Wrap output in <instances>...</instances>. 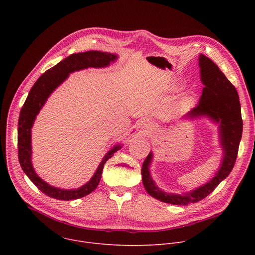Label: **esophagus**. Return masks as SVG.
<instances>
[{"instance_id":"obj_1","label":"esophagus","mask_w":255,"mask_h":255,"mask_svg":"<svg viewBox=\"0 0 255 255\" xmlns=\"http://www.w3.org/2000/svg\"><path fill=\"white\" fill-rule=\"evenodd\" d=\"M142 128L144 130V134H148L154 129V125L152 123H145V124H143Z\"/></svg>"}]
</instances>
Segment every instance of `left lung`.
Masks as SVG:
<instances>
[{"label":"left lung","instance_id":"obj_1","mask_svg":"<svg viewBox=\"0 0 255 255\" xmlns=\"http://www.w3.org/2000/svg\"><path fill=\"white\" fill-rule=\"evenodd\" d=\"M199 64L201 81L204 85L203 93L199 103L186 115V118L194 119L207 116L219 123L223 160L216 175L206 183V185L185 195H175L162 192L151 178L149 165L151 163L152 153L150 152L145 158L141 168L143 185L151 197L167 204L186 206L205 199L229 175L234 167L238 154L243 128L238 93L220 68L209 57L200 54Z\"/></svg>","mask_w":255,"mask_h":255}]
</instances>
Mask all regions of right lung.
<instances>
[{"instance_id": "obj_1", "label": "right lung", "mask_w": 255, "mask_h": 255, "mask_svg": "<svg viewBox=\"0 0 255 255\" xmlns=\"http://www.w3.org/2000/svg\"><path fill=\"white\" fill-rule=\"evenodd\" d=\"M116 59V54L94 50L71 54L53 67L46 70L31 88L21 109L18 122V157L23 171L26 173L29 179H31L32 183L46 196L56 200L70 201L86 197L87 195L91 194L94 190H96L100 183L104 164L109 158H111L114 155L116 151L121 149V145L117 144L110 151H108L93 177L83 187L76 190H61L54 188L41 179L32 166L31 128L36 116L38 115L40 109L45 104L50 94L67 79L70 72L88 67H105L110 64L111 61Z\"/></svg>"}]
</instances>
